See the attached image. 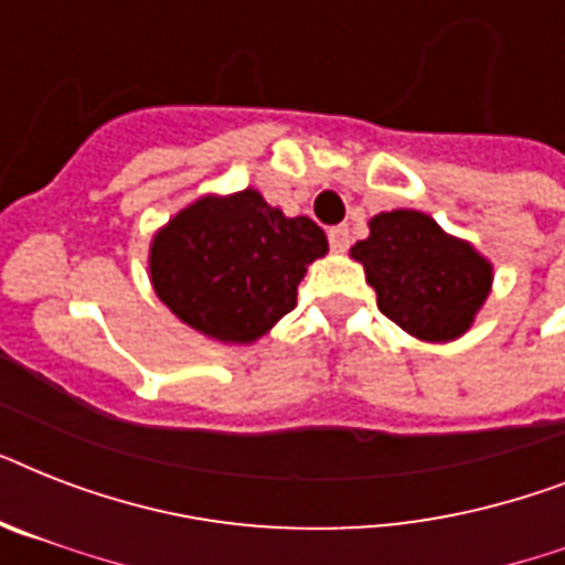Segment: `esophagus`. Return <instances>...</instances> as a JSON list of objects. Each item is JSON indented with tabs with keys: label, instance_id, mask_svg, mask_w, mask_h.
I'll return each instance as SVG.
<instances>
[{
	"label": "esophagus",
	"instance_id": "obj_1",
	"mask_svg": "<svg viewBox=\"0 0 565 565\" xmlns=\"http://www.w3.org/2000/svg\"><path fill=\"white\" fill-rule=\"evenodd\" d=\"M328 243H331V252L343 255L345 248H349V243H352V234H349L345 225H337V228L328 231Z\"/></svg>",
	"mask_w": 565,
	"mask_h": 565
}]
</instances>
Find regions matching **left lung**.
Listing matches in <instances>:
<instances>
[{"mask_svg":"<svg viewBox=\"0 0 565 565\" xmlns=\"http://www.w3.org/2000/svg\"><path fill=\"white\" fill-rule=\"evenodd\" d=\"M352 257L375 287L377 310L425 343L463 337L492 287L490 260L422 211L372 216Z\"/></svg>","mask_w":565,"mask_h":565,"instance_id":"left-lung-1","label":"left lung"}]
</instances>
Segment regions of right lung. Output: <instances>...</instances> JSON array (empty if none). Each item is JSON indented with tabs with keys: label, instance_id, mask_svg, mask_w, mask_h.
<instances>
[{
	"label": "right lung",
	"instance_id": "add662e5",
	"mask_svg": "<svg viewBox=\"0 0 565 565\" xmlns=\"http://www.w3.org/2000/svg\"><path fill=\"white\" fill-rule=\"evenodd\" d=\"M328 252L308 216H284L257 190L202 195L179 211L149 248L158 299L199 334L255 343L296 308L308 264Z\"/></svg>",
	"mask_w": 565,
	"mask_h": 565
}]
</instances>
